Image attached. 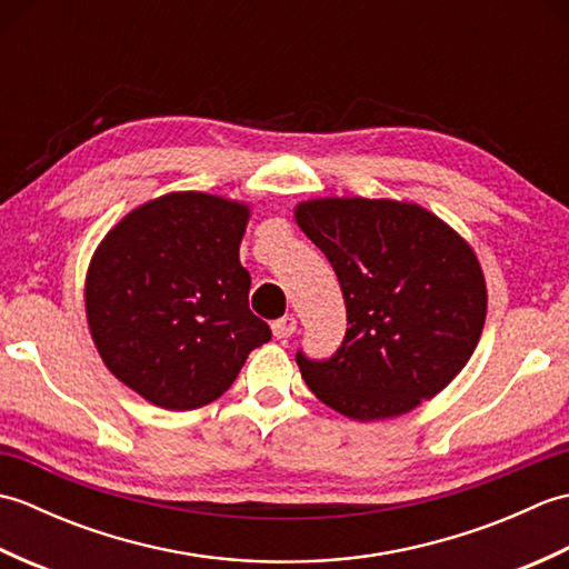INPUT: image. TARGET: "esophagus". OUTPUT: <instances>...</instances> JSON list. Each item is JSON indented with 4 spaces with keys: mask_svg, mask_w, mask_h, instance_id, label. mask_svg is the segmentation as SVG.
<instances>
[{
    "mask_svg": "<svg viewBox=\"0 0 569 569\" xmlns=\"http://www.w3.org/2000/svg\"><path fill=\"white\" fill-rule=\"evenodd\" d=\"M296 330H298V320L293 316H283V318L273 320V325H271V332L276 340H286V337H291Z\"/></svg>",
    "mask_w": 569,
    "mask_h": 569,
    "instance_id": "esophagus-1",
    "label": "esophagus"
}]
</instances>
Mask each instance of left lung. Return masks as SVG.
<instances>
[{
    "mask_svg": "<svg viewBox=\"0 0 569 569\" xmlns=\"http://www.w3.org/2000/svg\"><path fill=\"white\" fill-rule=\"evenodd\" d=\"M296 222L332 263L349 325L330 359L296 355L308 389L359 422L403 416L438 396L485 330L475 249L416 202L306 200Z\"/></svg>",
    "mask_w": 569,
    "mask_h": 569,
    "instance_id": "1",
    "label": "left lung"
}]
</instances>
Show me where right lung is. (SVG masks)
Here are the masks:
<instances>
[{"mask_svg":"<svg viewBox=\"0 0 569 569\" xmlns=\"http://www.w3.org/2000/svg\"><path fill=\"white\" fill-rule=\"evenodd\" d=\"M249 204L168 192L139 204L94 249L84 278L92 342L149 403L192 410L220 398L251 349L271 340L249 310L239 261Z\"/></svg>","mask_w":569,"mask_h":569,"instance_id":"obj_1","label":"right lung"}]
</instances>
